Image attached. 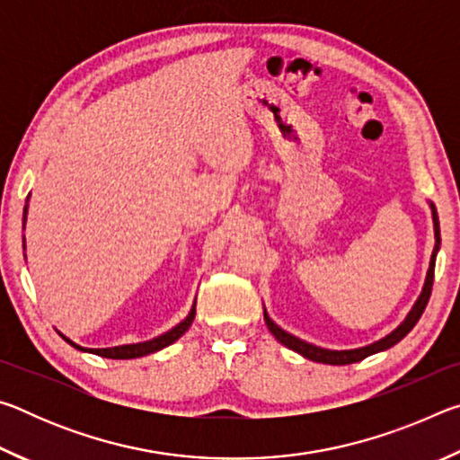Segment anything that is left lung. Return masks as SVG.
I'll return each instance as SVG.
<instances>
[{
	"mask_svg": "<svg viewBox=\"0 0 460 460\" xmlns=\"http://www.w3.org/2000/svg\"><path fill=\"white\" fill-rule=\"evenodd\" d=\"M430 208H432V221H434V237H436V245H434V252H432V258H430V268H428L422 294H420V298L416 300L414 308L410 310L406 321H403L394 332H389L387 337H384L381 341L373 342V345H367V347L351 349V351H329V349L314 347L306 341L296 339L294 334L286 332V331L279 329L278 324H274V321H271V318L268 316V313H263V318H266V324H268L270 332L274 334V337L279 342H282V345H286L288 349H292V351L300 353L302 357H306V359H310V361H318V363H326V365H349V363L363 361L365 357H369L373 353H379V351H385V349L394 347L395 342H400L411 329H414L416 323L420 321V316H422V313H424L428 300H430V294H432L434 263H436V253H438V247H440V225H438V215H436V207L430 205Z\"/></svg>",
	"mask_w": 460,
	"mask_h": 460,
	"instance_id": "1",
	"label": "left lung"
}]
</instances>
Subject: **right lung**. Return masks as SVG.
Wrapping results in <instances>:
<instances>
[{
  "label": "right lung",
  "mask_w": 460,
  "mask_h": 460,
  "mask_svg": "<svg viewBox=\"0 0 460 460\" xmlns=\"http://www.w3.org/2000/svg\"><path fill=\"white\" fill-rule=\"evenodd\" d=\"M24 223H26V208H24ZM194 314H197V302H194L189 316L184 318L181 324H176L172 331H168L164 334H160V337H155L152 341H146V342H136V345H121V347H111V349H83L79 345H75L73 341H68L66 337H62L66 342H71L75 349H79V351H89V353H95L99 357H107V359H136V357H144V355H150L160 351V349H164L168 345H172L176 339H181L182 334L189 331V326L194 321Z\"/></svg>",
  "instance_id": "1"
}]
</instances>
